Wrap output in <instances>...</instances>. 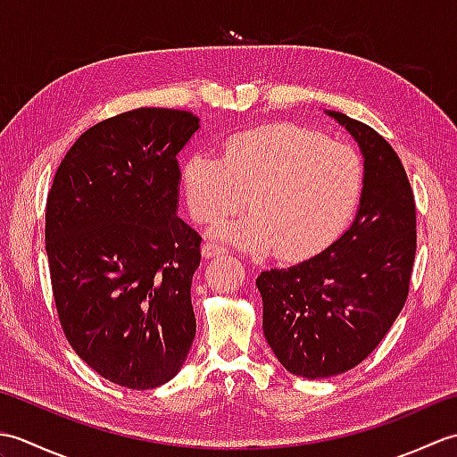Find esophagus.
Listing matches in <instances>:
<instances>
[{
  "label": "esophagus",
  "mask_w": 457,
  "mask_h": 457,
  "mask_svg": "<svg viewBox=\"0 0 457 457\" xmlns=\"http://www.w3.org/2000/svg\"><path fill=\"white\" fill-rule=\"evenodd\" d=\"M223 253H226V247L213 244V241H208V244L202 245V255L206 257V259L218 257V255H223Z\"/></svg>",
  "instance_id": "obj_1"
}]
</instances>
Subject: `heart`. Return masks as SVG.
<instances>
[{"instance_id":"obj_1","label":"heart","mask_w":457,"mask_h":457,"mask_svg":"<svg viewBox=\"0 0 457 457\" xmlns=\"http://www.w3.org/2000/svg\"><path fill=\"white\" fill-rule=\"evenodd\" d=\"M182 184L198 221H220L245 210L253 216L223 223L218 236L251 253L300 261L344 234L365 188V164L352 145L293 123L237 133L221 157L194 153Z\"/></svg>"}]
</instances>
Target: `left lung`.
Wrapping results in <instances>:
<instances>
[{"mask_svg":"<svg viewBox=\"0 0 457 457\" xmlns=\"http://www.w3.org/2000/svg\"><path fill=\"white\" fill-rule=\"evenodd\" d=\"M365 159V188L345 234L312 259L263 270V332L293 375L326 378L381 344L409 296L416 204L399 154L369 125L329 112Z\"/></svg>","mask_w":457,"mask_h":457,"instance_id":"8db88e82","label":"left lung"}]
</instances>
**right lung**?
I'll use <instances>...</instances> for the list:
<instances>
[{"mask_svg": "<svg viewBox=\"0 0 457 457\" xmlns=\"http://www.w3.org/2000/svg\"><path fill=\"white\" fill-rule=\"evenodd\" d=\"M184 110L139 108L86 129L46 196L45 249L58 322L82 361L128 389L179 373L196 318L202 236L177 216Z\"/></svg>", "mask_w": 457, "mask_h": 457, "instance_id": "right-lung-1", "label": "right lung"}]
</instances>
